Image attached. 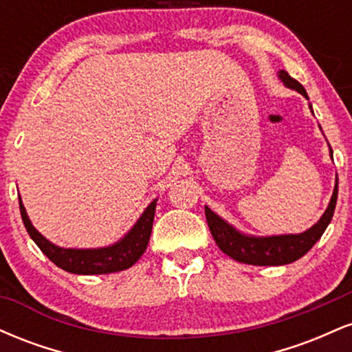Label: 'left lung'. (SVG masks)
<instances>
[{
  "mask_svg": "<svg viewBox=\"0 0 352 352\" xmlns=\"http://www.w3.org/2000/svg\"><path fill=\"white\" fill-rule=\"evenodd\" d=\"M278 78L286 87L294 89L300 94L308 99L305 87L293 79L292 76L286 71L278 72ZM311 107V106H309ZM331 157H333V151H331ZM338 201V177L336 185H334L333 197H331L328 208L319 218L318 223L306 232L298 233V235H274V236H252L243 235L233 228L232 225L227 223L223 218H220L217 213H213L208 207H205V217H207V223L212 232L213 240L217 241L218 248L225 254H228L233 260L240 261V263L246 265H256V266H280L288 265L293 261L300 260L306 253L313 248L314 243L321 238L324 230L328 228L331 218H333L334 208H336Z\"/></svg>",
  "mask_w": 352,
  "mask_h": 352,
  "instance_id": "obj_1",
  "label": "left lung"
}]
</instances>
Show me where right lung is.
I'll list each match as a JSON object with an SVG mask.
<instances>
[{"mask_svg": "<svg viewBox=\"0 0 352 352\" xmlns=\"http://www.w3.org/2000/svg\"><path fill=\"white\" fill-rule=\"evenodd\" d=\"M157 200H153L139 220L135 221L134 227L124 238L111 246L104 248H89V250H78V248H60V246L51 243L46 240L41 233L38 232L31 223L28 217L26 208H24L21 199H19V212H21L23 223L26 227L30 236L39 246V250L46 254L47 258L59 266L64 272H69L74 274H106L122 272V270L131 268L132 265L137 263L142 256L145 248H147L148 240H151L153 215H155Z\"/></svg>", "mask_w": 352, "mask_h": 352, "instance_id": "obj_1", "label": "right lung"}]
</instances>
